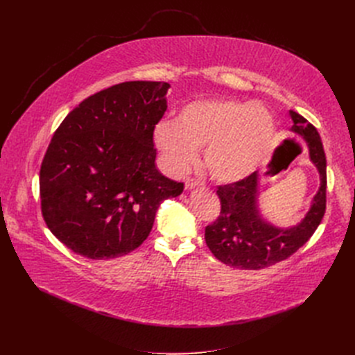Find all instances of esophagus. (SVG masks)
Here are the masks:
<instances>
[{
	"mask_svg": "<svg viewBox=\"0 0 355 355\" xmlns=\"http://www.w3.org/2000/svg\"><path fill=\"white\" fill-rule=\"evenodd\" d=\"M204 182L196 180V178H187L185 180V190H193V189H197V187H202Z\"/></svg>",
	"mask_w": 355,
	"mask_h": 355,
	"instance_id": "obj_1",
	"label": "esophagus"
}]
</instances>
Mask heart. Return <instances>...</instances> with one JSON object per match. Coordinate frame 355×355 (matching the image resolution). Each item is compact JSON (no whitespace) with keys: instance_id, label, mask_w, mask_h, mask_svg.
<instances>
[{"instance_id":"b5f03b06","label":"heart","mask_w":355,"mask_h":355,"mask_svg":"<svg viewBox=\"0 0 355 355\" xmlns=\"http://www.w3.org/2000/svg\"><path fill=\"white\" fill-rule=\"evenodd\" d=\"M275 119L260 103L197 99L184 105L175 122L161 121L154 144L166 166L182 174L206 148V166L218 182L248 178L263 164L275 141Z\"/></svg>"}]
</instances>
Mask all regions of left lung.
Returning <instances> with one entry per match:
<instances>
[{"instance_id": "1", "label": "left lung", "mask_w": 355, "mask_h": 355, "mask_svg": "<svg viewBox=\"0 0 355 355\" xmlns=\"http://www.w3.org/2000/svg\"><path fill=\"white\" fill-rule=\"evenodd\" d=\"M292 132L301 135L309 149V158L320 173L321 185L304 220L289 229L276 227L262 218L257 209L259 175L218 185L221 210L206 227V243L211 253L227 266L259 270L292 256L302 248L320 226L327 207V158L318 130L302 115L289 110Z\"/></svg>"}]
</instances>
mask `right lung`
<instances>
[{
	"label": "right lung",
	"instance_id": "add662e5",
	"mask_svg": "<svg viewBox=\"0 0 355 355\" xmlns=\"http://www.w3.org/2000/svg\"><path fill=\"white\" fill-rule=\"evenodd\" d=\"M165 82H125L74 107L40 168L42 214L62 243L87 259L139 248L159 204L184 184L155 166L154 129L166 110Z\"/></svg>",
	"mask_w": 355,
	"mask_h": 355
}]
</instances>
